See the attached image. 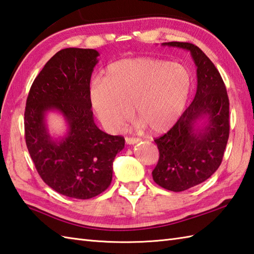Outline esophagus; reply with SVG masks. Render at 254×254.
<instances>
[{"label":"esophagus","mask_w":254,"mask_h":254,"mask_svg":"<svg viewBox=\"0 0 254 254\" xmlns=\"http://www.w3.org/2000/svg\"><path fill=\"white\" fill-rule=\"evenodd\" d=\"M125 141L127 144H134V143H138L140 141V139L139 138H133V137H126Z\"/></svg>","instance_id":"esophagus-1"}]
</instances>
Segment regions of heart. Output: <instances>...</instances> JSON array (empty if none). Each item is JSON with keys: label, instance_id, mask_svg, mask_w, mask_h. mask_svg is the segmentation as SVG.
Instances as JSON below:
<instances>
[{"label": "heart", "instance_id": "b5f03b06", "mask_svg": "<svg viewBox=\"0 0 254 254\" xmlns=\"http://www.w3.org/2000/svg\"><path fill=\"white\" fill-rule=\"evenodd\" d=\"M192 77L184 66L156 58L123 59L107 66L90 87L93 111L104 127L117 132L131 108L139 125L160 133L177 123L188 103Z\"/></svg>", "mask_w": 254, "mask_h": 254}]
</instances>
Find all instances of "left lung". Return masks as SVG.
I'll return each instance as SVG.
<instances>
[{"instance_id":"left-lung-1","label":"left lung","mask_w":254,"mask_h":254,"mask_svg":"<svg viewBox=\"0 0 254 254\" xmlns=\"http://www.w3.org/2000/svg\"><path fill=\"white\" fill-rule=\"evenodd\" d=\"M189 50L197 66V90L177 124L154 139L159 161L152 171L161 188L182 192L203 183L219 168L229 138V98L220 73L197 46L171 41Z\"/></svg>"}]
</instances>
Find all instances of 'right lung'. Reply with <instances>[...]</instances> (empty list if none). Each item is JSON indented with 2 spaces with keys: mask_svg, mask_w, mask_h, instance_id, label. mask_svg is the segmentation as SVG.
<instances>
[{
  "mask_svg": "<svg viewBox=\"0 0 254 254\" xmlns=\"http://www.w3.org/2000/svg\"><path fill=\"white\" fill-rule=\"evenodd\" d=\"M100 56L95 49L58 51L36 76L25 108L26 146L44 182L72 198L89 199L110 186L113 161L125 147L122 136L98 128L90 102L92 72ZM49 111H58L67 133L51 137L45 124Z\"/></svg>",
  "mask_w": 254,
  "mask_h": 254,
  "instance_id": "obj_1",
  "label": "right lung"
}]
</instances>
